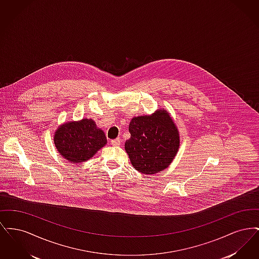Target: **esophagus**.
<instances>
[{"label":"esophagus","instance_id":"34e87169","mask_svg":"<svg viewBox=\"0 0 259 259\" xmlns=\"http://www.w3.org/2000/svg\"><path fill=\"white\" fill-rule=\"evenodd\" d=\"M111 146H113V147H119L120 144H121V139L116 138V139H114V140L111 141Z\"/></svg>","mask_w":259,"mask_h":259}]
</instances>
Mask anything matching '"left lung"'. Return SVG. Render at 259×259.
<instances>
[{"label": "left lung", "instance_id": "1", "mask_svg": "<svg viewBox=\"0 0 259 259\" xmlns=\"http://www.w3.org/2000/svg\"><path fill=\"white\" fill-rule=\"evenodd\" d=\"M131 137L125 150L137 171L146 175L162 172L172 163L180 148V133L166 110L139 115L129 124Z\"/></svg>", "mask_w": 259, "mask_h": 259}]
</instances>
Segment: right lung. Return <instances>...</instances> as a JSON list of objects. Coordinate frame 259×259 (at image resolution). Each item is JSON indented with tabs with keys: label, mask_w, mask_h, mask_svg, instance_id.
I'll return each mask as SVG.
<instances>
[{
	"label": "right lung",
	"mask_w": 259,
	"mask_h": 259,
	"mask_svg": "<svg viewBox=\"0 0 259 259\" xmlns=\"http://www.w3.org/2000/svg\"><path fill=\"white\" fill-rule=\"evenodd\" d=\"M53 141L62 157L74 164L91 159L107 144L104 131L91 118L61 124Z\"/></svg>",
	"instance_id": "obj_1"
}]
</instances>
